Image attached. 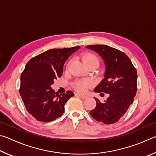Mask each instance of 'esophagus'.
<instances>
[{"mask_svg": "<svg viewBox=\"0 0 156 156\" xmlns=\"http://www.w3.org/2000/svg\"><path fill=\"white\" fill-rule=\"evenodd\" d=\"M76 95H77V96H78L81 99H83V100H84V99H87V96H84V95H80V94H76Z\"/></svg>", "mask_w": 156, "mask_h": 156, "instance_id": "esophagus-1", "label": "esophagus"}]
</instances>
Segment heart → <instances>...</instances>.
I'll list each match as a JSON object with an SVG mask.
<instances>
[{
    "instance_id": "obj_1",
    "label": "heart",
    "mask_w": 156,
    "mask_h": 156,
    "mask_svg": "<svg viewBox=\"0 0 156 156\" xmlns=\"http://www.w3.org/2000/svg\"><path fill=\"white\" fill-rule=\"evenodd\" d=\"M83 60L86 65L91 62L99 63L98 58L97 57L96 55L92 54V53H87L84 54L83 56ZM92 85H93V82L89 79H81V80L76 82L74 87L78 92L84 93Z\"/></svg>"
}]
</instances>
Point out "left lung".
Returning <instances> with one entry per match:
<instances>
[{
  "instance_id": "8db88e82",
  "label": "left lung",
  "mask_w": 156,
  "mask_h": 156,
  "mask_svg": "<svg viewBox=\"0 0 156 156\" xmlns=\"http://www.w3.org/2000/svg\"><path fill=\"white\" fill-rule=\"evenodd\" d=\"M86 47L102 57L106 68L105 78L94 91L109 95L104 102L94 98L96 106L90 114L99 122L113 124L122 117L133 101L137 91V71L129 58L120 50L104 44Z\"/></svg>"
}]
</instances>
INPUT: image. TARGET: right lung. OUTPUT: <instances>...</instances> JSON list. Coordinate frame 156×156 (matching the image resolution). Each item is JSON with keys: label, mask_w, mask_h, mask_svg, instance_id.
Masks as SVG:
<instances>
[{"label": "right lung", "mask_w": 156, "mask_h": 156, "mask_svg": "<svg viewBox=\"0 0 156 156\" xmlns=\"http://www.w3.org/2000/svg\"><path fill=\"white\" fill-rule=\"evenodd\" d=\"M80 47L51 49L34 57L21 73L20 95L27 112L41 122L56 120L65 112V105L74 94H58L51 87L62 75L63 65Z\"/></svg>", "instance_id": "add662e5"}]
</instances>
